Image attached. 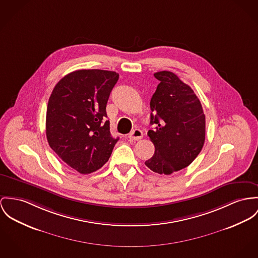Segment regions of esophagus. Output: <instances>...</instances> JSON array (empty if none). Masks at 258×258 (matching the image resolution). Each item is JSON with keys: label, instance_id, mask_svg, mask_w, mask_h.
<instances>
[{"label": "esophagus", "instance_id": "obj_1", "mask_svg": "<svg viewBox=\"0 0 258 258\" xmlns=\"http://www.w3.org/2000/svg\"><path fill=\"white\" fill-rule=\"evenodd\" d=\"M142 137H143V133L139 128L134 130L128 135V139H131V140H139V139H142Z\"/></svg>", "mask_w": 258, "mask_h": 258}]
</instances>
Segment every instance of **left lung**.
<instances>
[{"label": "left lung", "instance_id": "left-lung-1", "mask_svg": "<svg viewBox=\"0 0 258 258\" xmlns=\"http://www.w3.org/2000/svg\"><path fill=\"white\" fill-rule=\"evenodd\" d=\"M160 81L150 101L148 137L155 146L145 165L160 175H171L198 157L205 140V115L194 90L168 71L154 74Z\"/></svg>", "mask_w": 258, "mask_h": 258}]
</instances>
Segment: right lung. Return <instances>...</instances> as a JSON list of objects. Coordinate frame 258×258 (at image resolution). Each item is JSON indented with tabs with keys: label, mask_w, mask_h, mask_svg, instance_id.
Returning a JSON list of instances; mask_svg holds the SVG:
<instances>
[{
	"label": "right lung",
	"mask_w": 258,
	"mask_h": 258,
	"mask_svg": "<svg viewBox=\"0 0 258 258\" xmlns=\"http://www.w3.org/2000/svg\"><path fill=\"white\" fill-rule=\"evenodd\" d=\"M119 80L116 72L80 70L63 77L54 87L46 114L50 147L80 174L99 170L119 140L110 133L106 105Z\"/></svg>",
	"instance_id": "obj_1"
}]
</instances>
